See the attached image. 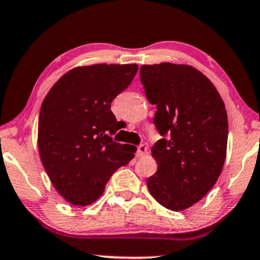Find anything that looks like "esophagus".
Masks as SVG:
<instances>
[{"instance_id": "34e87169", "label": "esophagus", "mask_w": 260, "mask_h": 260, "mask_svg": "<svg viewBox=\"0 0 260 260\" xmlns=\"http://www.w3.org/2000/svg\"><path fill=\"white\" fill-rule=\"evenodd\" d=\"M146 153H147V146L144 145V144L139 145V146H138V151H137V154H138V156H142V155H145Z\"/></svg>"}]
</instances>
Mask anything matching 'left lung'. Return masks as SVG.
Here are the masks:
<instances>
[{"label": "left lung", "instance_id": "1", "mask_svg": "<svg viewBox=\"0 0 260 260\" xmlns=\"http://www.w3.org/2000/svg\"><path fill=\"white\" fill-rule=\"evenodd\" d=\"M140 80L162 139L152 147L158 171L148 178L153 198L171 211L202 200L224 166L229 122L224 102L203 73L187 64H144Z\"/></svg>", "mask_w": 260, "mask_h": 260}]
</instances>
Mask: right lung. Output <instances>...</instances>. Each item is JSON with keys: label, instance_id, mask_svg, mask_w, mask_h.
Segmentation results:
<instances>
[{"label": "right lung", "instance_id": "right-lung-1", "mask_svg": "<svg viewBox=\"0 0 260 260\" xmlns=\"http://www.w3.org/2000/svg\"><path fill=\"white\" fill-rule=\"evenodd\" d=\"M137 72V64L74 68L42 102L40 156L54 187L72 205L94 203L112 174L134 158L137 147L113 141L118 128L111 104Z\"/></svg>", "mask_w": 260, "mask_h": 260}]
</instances>
